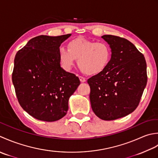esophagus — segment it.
<instances>
[{
    "label": "esophagus",
    "mask_w": 158,
    "mask_h": 158,
    "mask_svg": "<svg viewBox=\"0 0 158 158\" xmlns=\"http://www.w3.org/2000/svg\"><path fill=\"white\" fill-rule=\"evenodd\" d=\"M79 79H80V81L81 82H86V79L84 78L82 76H79Z\"/></svg>",
    "instance_id": "obj_1"
}]
</instances>
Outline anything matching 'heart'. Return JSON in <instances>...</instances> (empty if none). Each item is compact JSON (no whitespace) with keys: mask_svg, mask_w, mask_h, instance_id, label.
<instances>
[{"mask_svg":"<svg viewBox=\"0 0 158 158\" xmlns=\"http://www.w3.org/2000/svg\"><path fill=\"white\" fill-rule=\"evenodd\" d=\"M68 50L63 47L59 49L61 66L69 70L78 59V65L87 75H97L107 68L110 63L112 50L106 42H95L83 38H76L67 44Z\"/></svg>","mask_w":158,"mask_h":158,"instance_id":"heart-1","label":"heart"}]
</instances>
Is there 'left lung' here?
<instances>
[{
	"label": "left lung",
	"instance_id": "8db88e82",
	"mask_svg": "<svg viewBox=\"0 0 158 158\" xmlns=\"http://www.w3.org/2000/svg\"><path fill=\"white\" fill-rule=\"evenodd\" d=\"M112 50L110 63L104 72L88 79L93 111L102 120L125 117L139 104L147 82L143 54L126 39L103 35Z\"/></svg>",
	"mask_w": 158,
	"mask_h": 158
}]
</instances>
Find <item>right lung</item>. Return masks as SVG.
Segmentation results:
<instances>
[{
    "instance_id": "obj_1",
    "label": "right lung",
    "mask_w": 158,
    "mask_h": 158,
    "mask_svg": "<svg viewBox=\"0 0 158 158\" xmlns=\"http://www.w3.org/2000/svg\"><path fill=\"white\" fill-rule=\"evenodd\" d=\"M71 35L35 37L16 53L12 73L15 94L22 108L38 120L63 118L80 84L78 77L60 65L59 47Z\"/></svg>"
}]
</instances>
